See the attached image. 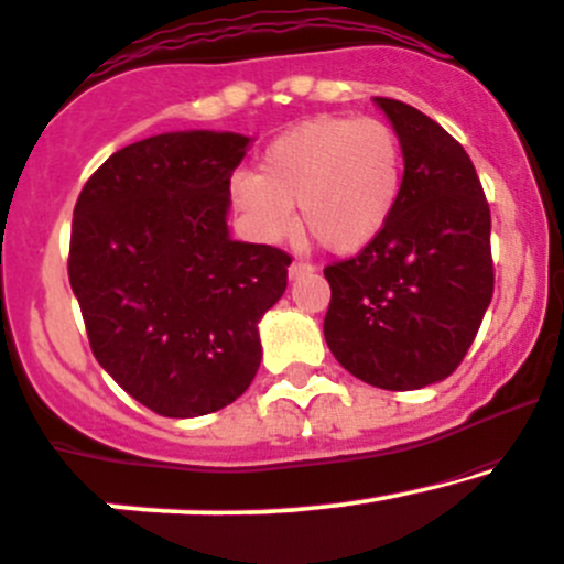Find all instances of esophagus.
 <instances>
[{
	"label": "esophagus",
	"instance_id": "34e87169",
	"mask_svg": "<svg viewBox=\"0 0 564 564\" xmlns=\"http://www.w3.org/2000/svg\"><path fill=\"white\" fill-rule=\"evenodd\" d=\"M314 271V265L312 263H303V261H293L290 263V280H301V276H306V274H312Z\"/></svg>",
	"mask_w": 564,
	"mask_h": 564
}]
</instances>
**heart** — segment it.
<instances>
[{
  "label": "heart",
  "mask_w": 564,
  "mask_h": 564,
  "mask_svg": "<svg viewBox=\"0 0 564 564\" xmlns=\"http://www.w3.org/2000/svg\"><path fill=\"white\" fill-rule=\"evenodd\" d=\"M400 135L372 117L319 113L265 145L258 173L237 170L229 202L245 229L280 242L295 226L325 250L354 256L381 237L402 192Z\"/></svg>",
  "instance_id": "b5f03b06"
}]
</instances>
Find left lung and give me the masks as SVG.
Here are the masks:
<instances>
[{"instance_id":"1","label":"left lung","mask_w":564,"mask_h":564,"mask_svg":"<svg viewBox=\"0 0 564 564\" xmlns=\"http://www.w3.org/2000/svg\"><path fill=\"white\" fill-rule=\"evenodd\" d=\"M402 143V192L381 237L325 269V340L359 381L410 391L460 365L492 299L490 207L469 154L413 106L372 98Z\"/></svg>"}]
</instances>
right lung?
I'll list each match as a JSON object with an SVG mask.
<instances>
[{
  "instance_id": "1",
  "label": "right lung",
  "mask_w": 564,
  "mask_h": 564,
  "mask_svg": "<svg viewBox=\"0 0 564 564\" xmlns=\"http://www.w3.org/2000/svg\"><path fill=\"white\" fill-rule=\"evenodd\" d=\"M252 138L181 130L124 145L82 188L68 280L100 367L167 419L231 404L261 365L258 322L288 252L231 239L229 181Z\"/></svg>"
}]
</instances>
